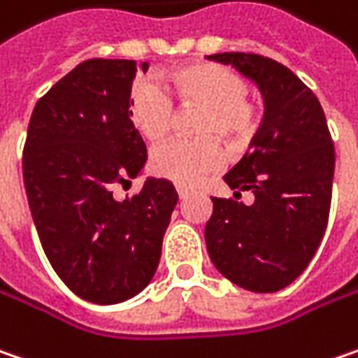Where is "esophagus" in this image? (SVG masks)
Segmentation results:
<instances>
[{
    "instance_id": "obj_1",
    "label": "esophagus",
    "mask_w": 358,
    "mask_h": 358,
    "mask_svg": "<svg viewBox=\"0 0 358 358\" xmlns=\"http://www.w3.org/2000/svg\"><path fill=\"white\" fill-rule=\"evenodd\" d=\"M177 195H179V199L183 201V199H187L189 197V191H185L183 187H177Z\"/></svg>"
}]
</instances>
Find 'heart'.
Listing matches in <instances>:
<instances>
[{
  "instance_id": "1",
  "label": "heart",
  "mask_w": 358,
  "mask_h": 358,
  "mask_svg": "<svg viewBox=\"0 0 358 358\" xmlns=\"http://www.w3.org/2000/svg\"><path fill=\"white\" fill-rule=\"evenodd\" d=\"M167 86L181 106L201 108L195 136L207 141H171L151 155V171L179 187H195L222 167L224 155L215 141L238 149L258 129V113L248 102V82L220 64H187L167 74ZM129 117L147 141L157 143L171 131L175 106L151 80L136 82L129 96Z\"/></svg>"
}]
</instances>
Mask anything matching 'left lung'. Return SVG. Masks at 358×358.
I'll use <instances>...</instances> for the list:
<instances>
[{
    "instance_id": "left-lung-1",
    "label": "left lung",
    "mask_w": 358,
    "mask_h": 358,
    "mask_svg": "<svg viewBox=\"0 0 358 358\" xmlns=\"http://www.w3.org/2000/svg\"><path fill=\"white\" fill-rule=\"evenodd\" d=\"M258 86L264 118L250 152L225 175L236 199L211 197L206 243L213 266L250 292H278L316 254L331 211L334 147L324 110L292 70L258 54L207 56ZM241 190L255 203L238 202Z\"/></svg>"
}]
</instances>
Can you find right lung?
I'll list each match as a JSON object with an SVG mask.
<instances>
[{"label":"right lung","mask_w":358,"mask_h":358,"mask_svg":"<svg viewBox=\"0 0 358 358\" xmlns=\"http://www.w3.org/2000/svg\"><path fill=\"white\" fill-rule=\"evenodd\" d=\"M138 68L147 72L149 62ZM134 74V60L78 64L38 100L27 127L24 185L42 248L64 284L94 304L149 286L179 199L157 177L134 197H113L147 163L129 117Z\"/></svg>","instance_id":"right-lung-1"}]
</instances>
